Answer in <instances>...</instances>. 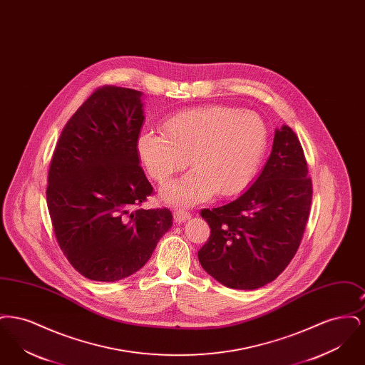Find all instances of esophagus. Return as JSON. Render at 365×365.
I'll use <instances>...</instances> for the list:
<instances>
[{
  "label": "esophagus",
  "instance_id": "esophagus-1",
  "mask_svg": "<svg viewBox=\"0 0 365 365\" xmlns=\"http://www.w3.org/2000/svg\"><path fill=\"white\" fill-rule=\"evenodd\" d=\"M190 212L186 209H176L174 210V219L176 223H183L187 219H190Z\"/></svg>",
  "mask_w": 365,
  "mask_h": 365
}]
</instances>
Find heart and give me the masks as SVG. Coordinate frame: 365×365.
<instances>
[{"label":"heart","instance_id":"heart-1","mask_svg":"<svg viewBox=\"0 0 365 365\" xmlns=\"http://www.w3.org/2000/svg\"><path fill=\"white\" fill-rule=\"evenodd\" d=\"M163 131H143L138 153L160 185L185 170L190 158L194 170L161 190L174 205L205 201L215 191L227 197L242 190L256 174L268 142L257 113L226 105L179 112L163 123Z\"/></svg>","mask_w":365,"mask_h":365}]
</instances>
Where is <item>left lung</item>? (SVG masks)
I'll return each instance as SVG.
<instances>
[{
    "label": "left lung",
    "instance_id": "8db88e82",
    "mask_svg": "<svg viewBox=\"0 0 365 365\" xmlns=\"http://www.w3.org/2000/svg\"><path fill=\"white\" fill-rule=\"evenodd\" d=\"M312 202V179L299 139L283 125L256 182L235 201L202 209L210 235L198 260L227 287L255 290L275 280L302 241Z\"/></svg>",
    "mask_w": 365,
    "mask_h": 365
}]
</instances>
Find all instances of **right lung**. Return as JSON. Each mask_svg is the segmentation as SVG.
Segmentation results:
<instances>
[{"label": "right lung", "mask_w": 365, "mask_h": 365, "mask_svg": "<svg viewBox=\"0 0 365 365\" xmlns=\"http://www.w3.org/2000/svg\"><path fill=\"white\" fill-rule=\"evenodd\" d=\"M142 93L98 87L64 125L46 201L57 243L85 278L116 282L142 268L173 226L170 209H143L153 187L139 165Z\"/></svg>", "instance_id": "right-lung-1"}]
</instances>
